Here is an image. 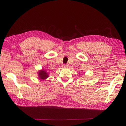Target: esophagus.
Here are the masks:
<instances>
[{"label":"esophagus","instance_id":"1","mask_svg":"<svg viewBox=\"0 0 126 126\" xmlns=\"http://www.w3.org/2000/svg\"><path fill=\"white\" fill-rule=\"evenodd\" d=\"M68 66V65H67V64H63V65H62V67H63V68H67Z\"/></svg>","mask_w":126,"mask_h":126}]
</instances>
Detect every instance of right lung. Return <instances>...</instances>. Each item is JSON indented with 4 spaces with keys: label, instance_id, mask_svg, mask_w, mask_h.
Segmentation results:
<instances>
[{
    "label": "right lung",
    "instance_id": "right-lung-1",
    "mask_svg": "<svg viewBox=\"0 0 126 126\" xmlns=\"http://www.w3.org/2000/svg\"><path fill=\"white\" fill-rule=\"evenodd\" d=\"M38 75L39 77V79H45L47 78L48 76V74L47 73L46 71L42 70H40L38 72Z\"/></svg>",
    "mask_w": 126,
    "mask_h": 126
}]
</instances>
